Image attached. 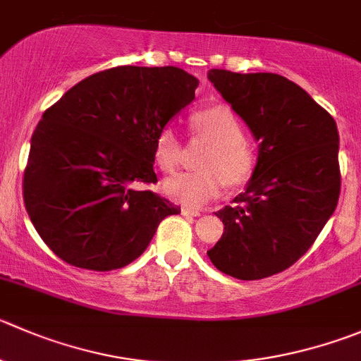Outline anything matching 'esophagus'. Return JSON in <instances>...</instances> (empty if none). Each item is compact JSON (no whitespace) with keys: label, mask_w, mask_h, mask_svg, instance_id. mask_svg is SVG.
<instances>
[{"label":"esophagus","mask_w":361,"mask_h":361,"mask_svg":"<svg viewBox=\"0 0 361 361\" xmlns=\"http://www.w3.org/2000/svg\"><path fill=\"white\" fill-rule=\"evenodd\" d=\"M181 215H185V216H199V215H201V212H197V209H192V208H187V206H183V208H181Z\"/></svg>","instance_id":"1"}]
</instances>
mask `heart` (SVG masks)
<instances>
[{
    "mask_svg": "<svg viewBox=\"0 0 361 361\" xmlns=\"http://www.w3.org/2000/svg\"><path fill=\"white\" fill-rule=\"evenodd\" d=\"M192 128L195 134L213 142L201 162L202 171L169 178L164 181V192L187 208H202L222 194L224 183L231 187L247 183L257 157L245 141L241 121L227 106H215L197 113L192 118ZM153 157L164 173H173L180 166L181 139L176 128L166 127L159 132Z\"/></svg>",
    "mask_w": 361,
    "mask_h": 361,
    "instance_id": "heart-1",
    "label": "heart"
}]
</instances>
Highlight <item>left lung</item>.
I'll use <instances>...</instances> for the list:
<instances>
[{
    "mask_svg": "<svg viewBox=\"0 0 361 361\" xmlns=\"http://www.w3.org/2000/svg\"><path fill=\"white\" fill-rule=\"evenodd\" d=\"M208 79L259 142L245 192L215 213L224 234L208 257L240 281L281 274L309 250L337 208V123L277 73L212 68Z\"/></svg>",
    "mask_w": 361,
    "mask_h": 361,
    "instance_id": "obj_1",
    "label": "left lung"
}]
</instances>
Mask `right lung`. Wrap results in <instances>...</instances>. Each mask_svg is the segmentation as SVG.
Returning a JSON list of instances; mask_svg holds the SVG:
<instances>
[{"instance_id":"add662e5","label":"right lung","mask_w":361,"mask_h":361,"mask_svg":"<svg viewBox=\"0 0 361 361\" xmlns=\"http://www.w3.org/2000/svg\"><path fill=\"white\" fill-rule=\"evenodd\" d=\"M199 80L178 66H116L86 77L49 107L31 135L24 204L49 248L95 271L137 259L180 206L155 183L153 149Z\"/></svg>"}]
</instances>
